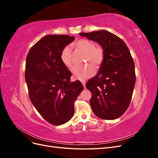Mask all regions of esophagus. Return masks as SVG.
<instances>
[{
	"mask_svg": "<svg viewBox=\"0 0 158 158\" xmlns=\"http://www.w3.org/2000/svg\"><path fill=\"white\" fill-rule=\"evenodd\" d=\"M82 84L83 85V86L85 88V82H84V81H82Z\"/></svg>",
	"mask_w": 158,
	"mask_h": 158,
	"instance_id": "1",
	"label": "esophagus"
}]
</instances>
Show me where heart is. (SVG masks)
Here are the masks:
<instances>
[{
	"mask_svg": "<svg viewBox=\"0 0 158 158\" xmlns=\"http://www.w3.org/2000/svg\"><path fill=\"white\" fill-rule=\"evenodd\" d=\"M75 47L78 50L85 53V60L94 65L96 68H99L103 64L106 52L103 47L100 45H95V43L86 39H81L74 44ZM72 49L69 46L64 47L60 52V60L67 67L73 66L72 59ZM74 78L80 80H85L95 73V70L92 65L86 64L84 66H75L72 69Z\"/></svg>",
	"mask_w": 158,
	"mask_h": 158,
	"instance_id": "heart-1",
	"label": "heart"
}]
</instances>
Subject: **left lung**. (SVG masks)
Here are the masks:
<instances>
[{
    "instance_id": "8db88e82",
    "label": "left lung",
    "mask_w": 158,
    "mask_h": 158,
    "mask_svg": "<svg viewBox=\"0 0 158 158\" xmlns=\"http://www.w3.org/2000/svg\"><path fill=\"white\" fill-rule=\"evenodd\" d=\"M80 35L98 42L106 52L98 74L85 84L92 93L89 103L92 111L106 120L120 117L130 105L136 82L135 63L130 51L123 40L107 31Z\"/></svg>"
}]
</instances>
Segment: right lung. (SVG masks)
Segmentation results:
<instances>
[{
    "instance_id": "right-lung-1",
    "label": "right lung",
    "mask_w": 158,
    "mask_h": 158,
    "mask_svg": "<svg viewBox=\"0 0 158 158\" xmlns=\"http://www.w3.org/2000/svg\"><path fill=\"white\" fill-rule=\"evenodd\" d=\"M74 37L47 35L30 49L26 56L25 79L31 103L41 117L53 125L73 117L74 103L84 87L71 82L72 73L62 63L60 52Z\"/></svg>"
}]
</instances>
